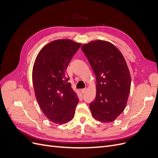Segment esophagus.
Masks as SVG:
<instances>
[{
  "label": "esophagus",
  "instance_id": "obj_1",
  "mask_svg": "<svg viewBox=\"0 0 158 158\" xmlns=\"http://www.w3.org/2000/svg\"><path fill=\"white\" fill-rule=\"evenodd\" d=\"M80 91H81V93H82V94H84L85 92H86V88L82 89Z\"/></svg>",
  "mask_w": 158,
  "mask_h": 158
}]
</instances>
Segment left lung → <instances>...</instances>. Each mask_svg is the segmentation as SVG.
Returning a JSON list of instances; mask_svg holds the SVG:
<instances>
[{
    "instance_id": "1",
    "label": "left lung",
    "mask_w": 158,
    "mask_h": 158,
    "mask_svg": "<svg viewBox=\"0 0 158 158\" xmlns=\"http://www.w3.org/2000/svg\"><path fill=\"white\" fill-rule=\"evenodd\" d=\"M81 49L96 77V96L89 103L92 116L102 122L113 121L125 109L130 93L126 61L115 46L105 41H91Z\"/></svg>"
}]
</instances>
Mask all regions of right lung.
<instances>
[{
    "label": "right lung",
    "mask_w": 158,
    "mask_h": 158,
    "mask_svg": "<svg viewBox=\"0 0 158 158\" xmlns=\"http://www.w3.org/2000/svg\"><path fill=\"white\" fill-rule=\"evenodd\" d=\"M81 45L70 40H55L46 45L35 60V97L43 113L54 123L63 125L74 117L79 99L69 82L66 68Z\"/></svg>",
    "instance_id": "add662e5"
}]
</instances>
